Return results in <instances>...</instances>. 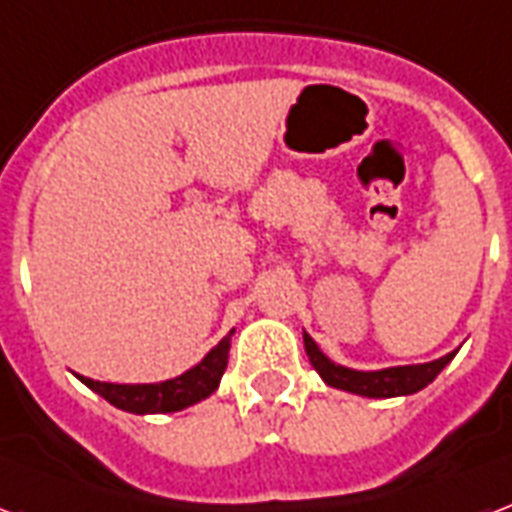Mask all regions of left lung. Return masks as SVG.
Listing matches in <instances>:
<instances>
[{"mask_svg":"<svg viewBox=\"0 0 512 512\" xmlns=\"http://www.w3.org/2000/svg\"><path fill=\"white\" fill-rule=\"evenodd\" d=\"M303 346H306L308 362L314 365L322 381L327 386L343 389V392H354V395L373 397V400H386V397H400V395H413L427 384H432L438 373L446 368L448 362L454 360L456 351L440 357V360L424 362V365H400V368H384V370H351L343 365H335L333 360H327L322 349H319L314 338L303 333Z\"/></svg>","mask_w":512,"mask_h":512,"instance_id":"1","label":"left lung"}]
</instances>
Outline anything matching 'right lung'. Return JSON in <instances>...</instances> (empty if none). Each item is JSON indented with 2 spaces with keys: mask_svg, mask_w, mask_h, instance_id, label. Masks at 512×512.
I'll return each mask as SVG.
<instances>
[{
  "mask_svg": "<svg viewBox=\"0 0 512 512\" xmlns=\"http://www.w3.org/2000/svg\"><path fill=\"white\" fill-rule=\"evenodd\" d=\"M230 330L217 346H214L204 360L187 373L161 384H101L93 378L77 376L88 389L101 395L109 405H115L120 411L128 413H174L182 408H190L193 403H201L206 397L217 392L220 378L228 368V351H230Z\"/></svg>",
  "mask_w": 512,
  "mask_h": 512,
  "instance_id": "add662e5",
  "label": "right lung"
}]
</instances>
